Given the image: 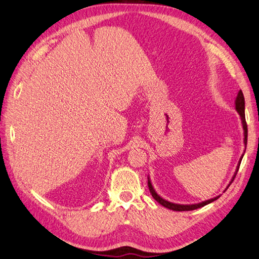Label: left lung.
Returning <instances> with one entry per match:
<instances>
[{
  "label": "left lung",
  "mask_w": 259,
  "mask_h": 259,
  "mask_svg": "<svg viewBox=\"0 0 259 259\" xmlns=\"http://www.w3.org/2000/svg\"><path fill=\"white\" fill-rule=\"evenodd\" d=\"M235 109L236 111L238 112V115L240 116V120H242V125H243V130H244V144L245 147L247 146V124H246V120H245V99H244V95H243V92L242 90H239L237 96H236V99H235ZM246 150V148H245ZM245 150L244 152L242 154V157H240L239 161H238V164L236 166V170H235V173H234V176L231 180L230 184H228L226 186V189L224 190V192L228 189V186L231 185V183L234 181V179H235L236 174H237V171L239 169V165H240V162H242V159L244 157L245 154ZM148 186H149V190H150V193H151V195L153 196V198L155 201H157L158 203H160L162 206H164L166 208L169 209H172V211H193V209H196V208H200V207H203L207 205V204L214 202L215 200H218V198L221 196V195H218L215 196L213 198H209V200H206V201H203L201 203H196V204H177V203H172V202H169L164 200V198H162L157 192H155L153 185L151 183V180H150V177L148 176Z\"/></svg>",
  "instance_id": "left-lung-1"
}]
</instances>
